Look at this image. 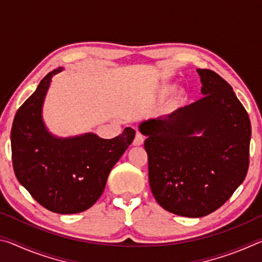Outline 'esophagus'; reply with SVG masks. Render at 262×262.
I'll use <instances>...</instances> for the list:
<instances>
[{
  "label": "esophagus",
  "instance_id": "34e87169",
  "mask_svg": "<svg viewBox=\"0 0 262 262\" xmlns=\"http://www.w3.org/2000/svg\"><path fill=\"white\" fill-rule=\"evenodd\" d=\"M144 143V136L141 134V133H136L135 135V139L133 141V144L136 145V147H139V145H142Z\"/></svg>",
  "mask_w": 262,
  "mask_h": 262
}]
</instances>
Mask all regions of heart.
<instances>
[{
  "label": "heart",
  "instance_id": "heart-1",
  "mask_svg": "<svg viewBox=\"0 0 262 262\" xmlns=\"http://www.w3.org/2000/svg\"><path fill=\"white\" fill-rule=\"evenodd\" d=\"M173 90H174V85H172V84L164 85L161 90H159V97H161V98H165V97L170 95Z\"/></svg>",
  "mask_w": 262,
  "mask_h": 262
}]
</instances>
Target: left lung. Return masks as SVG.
<instances>
[{"instance_id":"obj_1","label":"left lung","mask_w":262,"mask_h":262,"mask_svg":"<svg viewBox=\"0 0 262 262\" xmlns=\"http://www.w3.org/2000/svg\"><path fill=\"white\" fill-rule=\"evenodd\" d=\"M205 96L167 117L142 121L149 184L172 214L203 217L227 202L250 164L251 121L230 84L198 69Z\"/></svg>"}]
</instances>
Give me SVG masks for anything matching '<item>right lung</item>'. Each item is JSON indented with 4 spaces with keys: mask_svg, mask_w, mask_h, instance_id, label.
I'll return each instance as SVG.
<instances>
[{
    "mask_svg": "<svg viewBox=\"0 0 262 262\" xmlns=\"http://www.w3.org/2000/svg\"><path fill=\"white\" fill-rule=\"evenodd\" d=\"M48 73L15 115L11 128L16 178L32 198L57 214H76L94 206L103 194L112 167L135 137L130 127L114 139L94 133L57 137L47 129L42 105L54 75Z\"/></svg>",
    "mask_w": 262,
    "mask_h": 262,
    "instance_id": "1",
    "label": "right lung"
}]
</instances>
